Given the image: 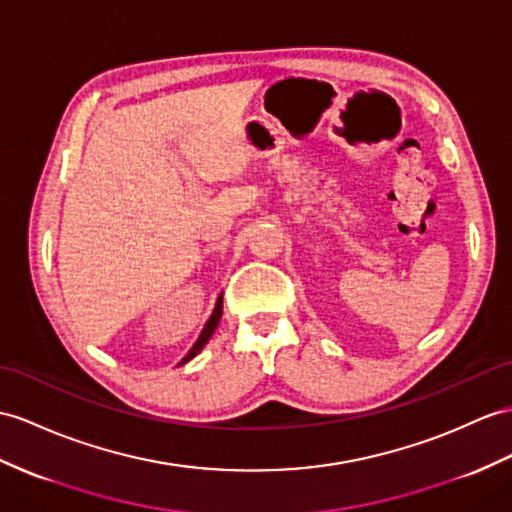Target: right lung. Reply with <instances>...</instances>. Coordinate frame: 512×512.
Here are the masks:
<instances>
[{
  "label": "right lung",
  "instance_id": "1",
  "mask_svg": "<svg viewBox=\"0 0 512 512\" xmlns=\"http://www.w3.org/2000/svg\"><path fill=\"white\" fill-rule=\"evenodd\" d=\"M221 313H223V293L217 297V302H215V308H213V315L208 317V321H206V326H204V330H202V334L197 336V341L193 343V347L189 350V354H186L182 360H180V365H184V363H189L191 358H195L199 352L204 350V345L210 341V336L215 334V330H217V326H219V319H221Z\"/></svg>",
  "mask_w": 512,
  "mask_h": 512
}]
</instances>
